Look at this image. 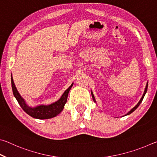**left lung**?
Listing matches in <instances>:
<instances>
[{"mask_svg":"<svg viewBox=\"0 0 157 157\" xmlns=\"http://www.w3.org/2000/svg\"><path fill=\"white\" fill-rule=\"evenodd\" d=\"M147 86H148V82L147 83V84H146V87H145V91H144V94H143V96H142V98H141V99L140 100V101L139 102V103H138V104L135 106V107L132 109H131V111H129V112H128V113L127 114V115H129V114H130V113H132L133 111H135L136 109L138 108V107H139V106L140 105V103H141V102L143 101V98H144V96H145V94H146V92H147ZM91 95H92V97H93V99H94V102H95V98H94V95H93V94L91 93Z\"/></svg>","mask_w":157,"mask_h":157,"instance_id":"obj_1","label":"left lung"}]
</instances>
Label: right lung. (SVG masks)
Masks as SVG:
<instances>
[{
  "label": "right lung",
  "instance_id": "add662e5",
  "mask_svg": "<svg viewBox=\"0 0 157 157\" xmlns=\"http://www.w3.org/2000/svg\"><path fill=\"white\" fill-rule=\"evenodd\" d=\"M11 82H12V88L13 94H14L16 99L18 101V104L23 109V110L25 111L26 113H28L29 116H30L34 118L37 119H48L55 117L58 115L61 111L63 110L64 105L67 101L68 92L73 86L72 84L69 86V88L66 90L63 93L62 97L60 98L59 100L55 102L50 105H40L36 107H30L25 104L24 100L21 96L20 94L17 91V88H16L14 81H13L12 76L11 77Z\"/></svg>",
  "mask_w": 157,
  "mask_h": 157
}]
</instances>
